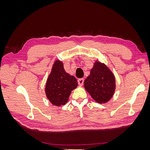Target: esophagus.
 <instances>
[{
	"instance_id": "obj_1",
	"label": "esophagus",
	"mask_w": 150,
	"mask_h": 150,
	"mask_svg": "<svg viewBox=\"0 0 150 150\" xmlns=\"http://www.w3.org/2000/svg\"><path fill=\"white\" fill-rule=\"evenodd\" d=\"M84 79L83 78H81V79H79L78 82V84L79 86H83V84H84Z\"/></svg>"
}]
</instances>
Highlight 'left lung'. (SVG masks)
I'll return each mask as SVG.
<instances>
[{"label": "left lung", "mask_w": 150, "mask_h": 150, "mask_svg": "<svg viewBox=\"0 0 150 150\" xmlns=\"http://www.w3.org/2000/svg\"><path fill=\"white\" fill-rule=\"evenodd\" d=\"M84 88L96 102L105 103L115 93V78L105 64L96 61L84 81Z\"/></svg>", "instance_id": "1"}]
</instances>
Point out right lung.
<instances>
[{
    "label": "right lung",
    "mask_w": 150,
    "mask_h": 150,
    "mask_svg": "<svg viewBox=\"0 0 150 150\" xmlns=\"http://www.w3.org/2000/svg\"><path fill=\"white\" fill-rule=\"evenodd\" d=\"M77 81L74 76L65 71L61 61H56L46 83L45 91L47 98L53 105H64L72 91L78 86Z\"/></svg>",
    "instance_id": "1"
}]
</instances>
